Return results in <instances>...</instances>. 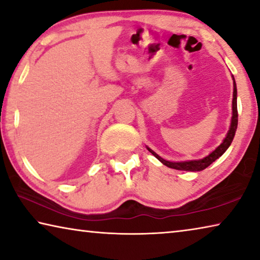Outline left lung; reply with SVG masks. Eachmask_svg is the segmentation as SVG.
Here are the masks:
<instances>
[{"mask_svg": "<svg viewBox=\"0 0 260 260\" xmlns=\"http://www.w3.org/2000/svg\"><path fill=\"white\" fill-rule=\"evenodd\" d=\"M233 77V76H232ZM237 89H236V82L235 79L233 77V101H232V119H231V126L228 129L225 139L222 140V142L214 149L212 152H210L208 156L202 158V159H193V160H184V161H171L166 160L164 158H161L158 153H156L152 149L147 146V149L150 151L153 156H155L161 164L170 167V169L179 170V171H189V172H199V171H203L206 167L210 166L213 161L218 159L219 157H221L225 151L230 148L233 139L235 136V132L237 128Z\"/></svg>", "mask_w": 260, "mask_h": 260, "instance_id": "8db88e82", "label": "left lung"}]
</instances>
